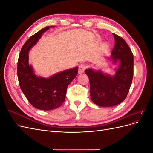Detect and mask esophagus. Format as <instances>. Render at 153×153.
<instances>
[{
  "instance_id": "1",
  "label": "esophagus",
  "mask_w": 153,
  "mask_h": 153,
  "mask_svg": "<svg viewBox=\"0 0 153 153\" xmlns=\"http://www.w3.org/2000/svg\"><path fill=\"white\" fill-rule=\"evenodd\" d=\"M87 66L85 64H81V65H80L79 66V68H78V74H82L84 72L85 69H86Z\"/></svg>"
}]
</instances>
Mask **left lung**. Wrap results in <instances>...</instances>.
Listing matches in <instances>:
<instances>
[{
	"instance_id": "8db88e82",
	"label": "left lung",
	"mask_w": 153,
	"mask_h": 153,
	"mask_svg": "<svg viewBox=\"0 0 153 153\" xmlns=\"http://www.w3.org/2000/svg\"><path fill=\"white\" fill-rule=\"evenodd\" d=\"M115 45L110 61L115 64V74L104 73L101 69L88 68L85 73L90 82L92 102L108 107L122 103L127 96L133 76V55L122 38L113 33Z\"/></svg>"
}]
</instances>
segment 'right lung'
<instances>
[{
  "instance_id": "obj_1",
  "label": "right lung",
  "mask_w": 153,
  "mask_h": 153,
  "mask_svg": "<svg viewBox=\"0 0 153 153\" xmlns=\"http://www.w3.org/2000/svg\"><path fill=\"white\" fill-rule=\"evenodd\" d=\"M54 27H46L32 36L23 45L18 61V78L23 93L32 106L42 110H53L63 104L68 86L76 76L78 70L76 66L45 78L36 75L29 64V51L44 32Z\"/></svg>"
}]
</instances>
